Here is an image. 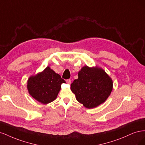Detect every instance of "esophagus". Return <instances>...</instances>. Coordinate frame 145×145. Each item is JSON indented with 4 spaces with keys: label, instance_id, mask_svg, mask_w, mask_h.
<instances>
[{
    "label": "esophagus",
    "instance_id": "esophagus-1",
    "mask_svg": "<svg viewBox=\"0 0 145 145\" xmlns=\"http://www.w3.org/2000/svg\"><path fill=\"white\" fill-rule=\"evenodd\" d=\"M67 83H68V84H71V79H68V80H67Z\"/></svg>",
    "mask_w": 145,
    "mask_h": 145
}]
</instances>
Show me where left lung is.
<instances>
[{"label": "left lung", "instance_id": "1", "mask_svg": "<svg viewBox=\"0 0 145 145\" xmlns=\"http://www.w3.org/2000/svg\"><path fill=\"white\" fill-rule=\"evenodd\" d=\"M113 82L103 69L85 66L78 73V78L71 85V89L78 102L91 109L104 103L111 94Z\"/></svg>", "mask_w": 145, "mask_h": 145}]
</instances>
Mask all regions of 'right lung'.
Here are the masks:
<instances>
[{"label": "right lung", "mask_w": 145, "mask_h": 145, "mask_svg": "<svg viewBox=\"0 0 145 145\" xmlns=\"http://www.w3.org/2000/svg\"><path fill=\"white\" fill-rule=\"evenodd\" d=\"M63 83L65 81L59 74L47 67L42 72L28 78L27 89L34 99L43 104H48L57 97Z\"/></svg>", "instance_id": "right-lung-1"}]
</instances>
